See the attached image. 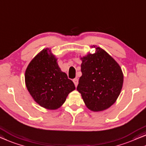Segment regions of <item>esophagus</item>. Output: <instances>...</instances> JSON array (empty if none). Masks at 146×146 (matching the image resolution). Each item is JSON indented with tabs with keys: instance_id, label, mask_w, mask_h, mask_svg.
Wrapping results in <instances>:
<instances>
[{
	"instance_id": "34e87169",
	"label": "esophagus",
	"mask_w": 146,
	"mask_h": 146,
	"mask_svg": "<svg viewBox=\"0 0 146 146\" xmlns=\"http://www.w3.org/2000/svg\"><path fill=\"white\" fill-rule=\"evenodd\" d=\"M73 82H74V84L76 87V86H78V78H74V79L73 80Z\"/></svg>"
}]
</instances>
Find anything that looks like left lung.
Returning a JSON list of instances; mask_svg holds the SVG:
<instances>
[{
  "instance_id": "1",
  "label": "left lung",
  "mask_w": 146,
  "mask_h": 146,
  "mask_svg": "<svg viewBox=\"0 0 146 146\" xmlns=\"http://www.w3.org/2000/svg\"><path fill=\"white\" fill-rule=\"evenodd\" d=\"M81 58L82 76L77 90L86 107L92 111H102L115 103L123 84V73L119 64L102 48Z\"/></svg>"
}]
</instances>
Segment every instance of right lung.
I'll use <instances>...</instances> for the list:
<instances>
[{"label":"right lung","instance_id":"obj_1","mask_svg":"<svg viewBox=\"0 0 146 146\" xmlns=\"http://www.w3.org/2000/svg\"><path fill=\"white\" fill-rule=\"evenodd\" d=\"M56 61L47 48L32 59L25 72V82L31 97L40 106L49 110L62 106L68 95L76 88Z\"/></svg>","mask_w":146,"mask_h":146}]
</instances>
